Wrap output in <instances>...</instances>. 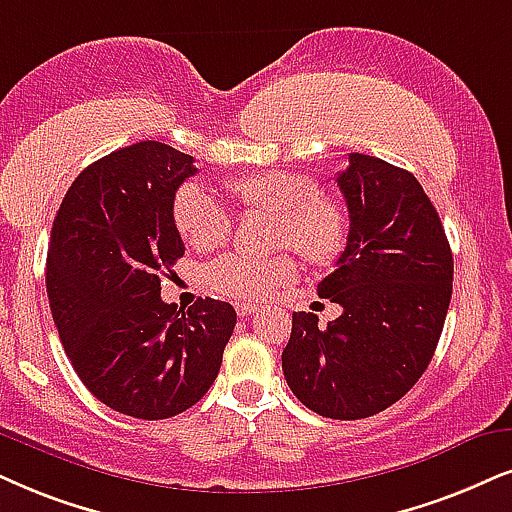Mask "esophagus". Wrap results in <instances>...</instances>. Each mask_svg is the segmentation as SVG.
<instances>
[{
  "mask_svg": "<svg viewBox=\"0 0 512 512\" xmlns=\"http://www.w3.org/2000/svg\"><path fill=\"white\" fill-rule=\"evenodd\" d=\"M236 312H238V316H241V319H248V316H252V314H257L260 312V307H255V304H236Z\"/></svg>",
  "mask_w": 512,
  "mask_h": 512,
  "instance_id": "1",
  "label": "esophagus"
}]
</instances>
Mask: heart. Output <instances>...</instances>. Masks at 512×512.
<instances>
[{
	"label": "heart",
	"mask_w": 512,
	"mask_h": 512,
	"mask_svg": "<svg viewBox=\"0 0 512 512\" xmlns=\"http://www.w3.org/2000/svg\"><path fill=\"white\" fill-rule=\"evenodd\" d=\"M245 210L278 217V245L293 248L314 267L333 264L347 245V212L338 200L321 196L312 177L293 172L245 174L226 184ZM172 222L193 250L208 252L229 241L234 229L229 205L200 184H186L172 200ZM297 274L293 257L226 255L208 267L210 286L236 300H267Z\"/></svg>",
	"instance_id": "b5f03b06"
}]
</instances>
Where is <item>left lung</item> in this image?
<instances>
[{
    "label": "left lung",
    "instance_id": "obj_1",
    "mask_svg": "<svg viewBox=\"0 0 512 512\" xmlns=\"http://www.w3.org/2000/svg\"><path fill=\"white\" fill-rule=\"evenodd\" d=\"M349 210L347 245L319 297L342 314L326 326L293 314L283 375L307 409L359 420L399 401L432 361L454 283L442 219L411 172L349 153L338 174Z\"/></svg>",
    "mask_w": 512,
    "mask_h": 512
}]
</instances>
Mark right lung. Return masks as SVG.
I'll list each match as a JSON object with an SVG mask.
<instances>
[{"label": "right lung", "instance_id": "right-lung-1", "mask_svg": "<svg viewBox=\"0 0 512 512\" xmlns=\"http://www.w3.org/2000/svg\"><path fill=\"white\" fill-rule=\"evenodd\" d=\"M191 155L139 141L73 181L51 226L47 295L70 364L96 399L141 420L191 409L215 383L236 326L229 302L160 300V278L184 255L174 193Z\"/></svg>", "mask_w": 512, "mask_h": 512}]
</instances>
